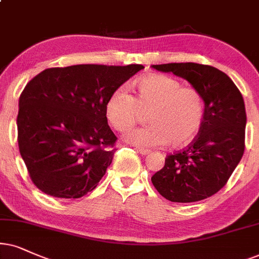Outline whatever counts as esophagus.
I'll use <instances>...</instances> for the list:
<instances>
[{"label":"esophagus","mask_w":259,"mask_h":259,"mask_svg":"<svg viewBox=\"0 0 259 259\" xmlns=\"http://www.w3.org/2000/svg\"><path fill=\"white\" fill-rule=\"evenodd\" d=\"M136 152H139L140 154H142V155H147V154L150 153V150L149 149H146V148H141V147H137Z\"/></svg>","instance_id":"34e87169"}]
</instances>
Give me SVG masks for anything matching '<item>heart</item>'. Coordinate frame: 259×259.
<instances>
[{
	"label": "heart",
	"instance_id": "obj_1",
	"mask_svg": "<svg viewBox=\"0 0 259 259\" xmlns=\"http://www.w3.org/2000/svg\"><path fill=\"white\" fill-rule=\"evenodd\" d=\"M148 113L150 125L127 132L124 140L150 148L188 143L201 129L204 118V100L194 87H183L177 78L153 74L136 83V97L125 87L113 92L106 104V117L118 132H126Z\"/></svg>",
	"mask_w": 259,
	"mask_h": 259
}]
</instances>
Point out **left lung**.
Listing matches in <instances>:
<instances>
[{
	"label": "left lung",
	"mask_w": 259,
	"mask_h": 259,
	"mask_svg": "<svg viewBox=\"0 0 259 259\" xmlns=\"http://www.w3.org/2000/svg\"><path fill=\"white\" fill-rule=\"evenodd\" d=\"M185 78L204 100L198 135L185 149L166 156L165 166L152 177L154 188L171 202L208 198L226 185L243 158L246 112L240 91L224 71L198 63L152 65Z\"/></svg>",
	"instance_id": "left-lung-1"
}]
</instances>
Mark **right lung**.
<instances>
[{
    "instance_id": "right-lung-1",
    "label": "right lung",
    "mask_w": 259,
    "mask_h": 259,
    "mask_svg": "<svg viewBox=\"0 0 259 259\" xmlns=\"http://www.w3.org/2000/svg\"><path fill=\"white\" fill-rule=\"evenodd\" d=\"M143 68H50L26 84L19 99L18 143L39 190L58 198H80L97 188L116 152L107 100Z\"/></svg>"
}]
</instances>
